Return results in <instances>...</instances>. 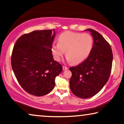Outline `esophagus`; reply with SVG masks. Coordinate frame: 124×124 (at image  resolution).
Listing matches in <instances>:
<instances>
[{
    "mask_svg": "<svg viewBox=\"0 0 124 124\" xmlns=\"http://www.w3.org/2000/svg\"><path fill=\"white\" fill-rule=\"evenodd\" d=\"M67 69H68V67H66V66H63V70H67Z\"/></svg>",
    "mask_w": 124,
    "mask_h": 124,
    "instance_id": "1",
    "label": "esophagus"
}]
</instances>
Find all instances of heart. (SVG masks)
Returning <instances> with one entry per match:
<instances>
[{"label":"heart","mask_w":124,"mask_h":124,"mask_svg":"<svg viewBox=\"0 0 124 124\" xmlns=\"http://www.w3.org/2000/svg\"><path fill=\"white\" fill-rule=\"evenodd\" d=\"M93 47V38L88 33L65 32L53 43L51 51L54 58L60 61L66 51V60L75 64L84 61L89 56Z\"/></svg>","instance_id":"b5f03b06"}]
</instances>
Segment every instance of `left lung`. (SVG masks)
I'll list each match as a JSON object with an SVG mask.
<instances>
[{
	"label": "left lung",
	"instance_id": "8db88e82",
	"mask_svg": "<svg viewBox=\"0 0 124 124\" xmlns=\"http://www.w3.org/2000/svg\"><path fill=\"white\" fill-rule=\"evenodd\" d=\"M85 31H89L93 37L92 51L85 61L70 68V89L81 99L93 96L102 89L109 78L113 59L111 48L99 33L92 29Z\"/></svg>",
	"mask_w": 124,
	"mask_h": 124
}]
</instances>
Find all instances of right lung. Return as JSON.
<instances>
[{
  "instance_id": "1",
  "label": "right lung",
  "mask_w": 124,
  "mask_h": 124,
  "mask_svg": "<svg viewBox=\"0 0 124 124\" xmlns=\"http://www.w3.org/2000/svg\"><path fill=\"white\" fill-rule=\"evenodd\" d=\"M54 29L34 31L18 39L13 50V71L22 87L31 95H47L55 86L62 66L54 60L51 47Z\"/></svg>"
}]
</instances>
